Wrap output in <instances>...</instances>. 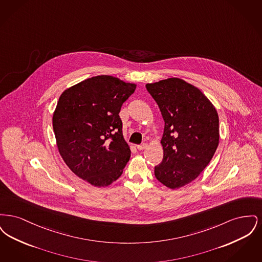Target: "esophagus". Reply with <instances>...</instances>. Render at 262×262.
Here are the masks:
<instances>
[{
    "mask_svg": "<svg viewBox=\"0 0 262 262\" xmlns=\"http://www.w3.org/2000/svg\"><path fill=\"white\" fill-rule=\"evenodd\" d=\"M146 146H147L146 143H141L139 145H137V148L138 150H143L144 148H146Z\"/></svg>",
    "mask_w": 262,
    "mask_h": 262,
    "instance_id": "1",
    "label": "esophagus"
}]
</instances>
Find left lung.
Here are the masks:
<instances>
[{"mask_svg": "<svg viewBox=\"0 0 262 262\" xmlns=\"http://www.w3.org/2000/svg\"><path fill=\"white\" fill-rule=\"evenodd\" d=\"M165 122L162 162L156 179L169 188L195 180L209 164L219 143V118L200 89L177 77L147 83Z\"/></svg>", "mask_w": 262, "mask_h": 262, "instance_id": "left-lung-1", "label": "left lung"}]
</instances>
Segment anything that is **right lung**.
I'll list each match as a JSON object with an SVG mask.
<instances>
[{
	"mask_svg": "<svg viewBox=\"0 0 262 262\" xmlns=\"http://www.w3.org/2000/svg\"><path fill=\"white\" fill-rule=\"evenodd\" d=\"M137 85L97 75L66 89L53 115L57 146L77 177L95 187L118 180L130 157L119 116Z\"/></svg>",
	"mask_w": 262,
	"mask_h": 262,
	"instance_id": "1",
	"label": "right lung"
}]
</instances>
